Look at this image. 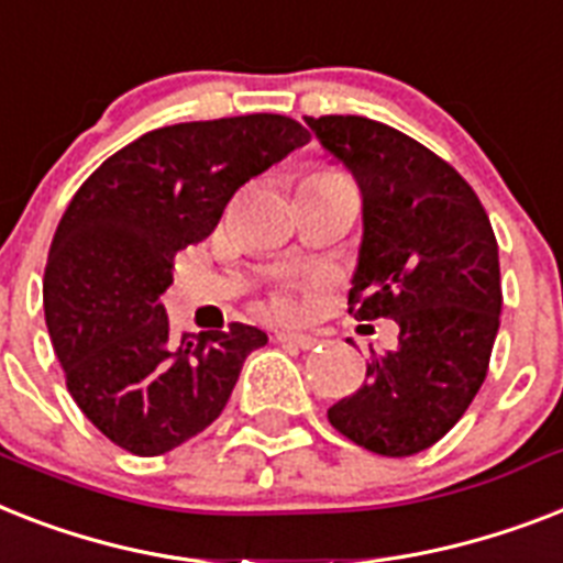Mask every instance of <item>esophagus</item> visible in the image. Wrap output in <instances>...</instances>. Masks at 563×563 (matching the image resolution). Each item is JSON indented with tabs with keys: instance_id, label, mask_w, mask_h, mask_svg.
I'll return each mask as SVG.
<instances>
[{
	"instance_id": "obj_1",
	"label": "esophagus",
	"mask_w": 563,
	"mask_h": 563,
	"mask_svg": "<svg viewBox=\"0 0 563 563\" xmlns=\"http://www.w3.org/2000/svg\"><path fill=\"white\" fill-rule=\"evenodd\" d=\"M277 341H280V344L300 346V350H314V346H318V335H303V332H280Z\"/></svg>"
}]
</instances>
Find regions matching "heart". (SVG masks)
Segmentation results:
<instances>
[{
    "label": "heart",
    "mask_w": 563,
    "mask_h": 563,
    "mask_svg": "<svg viewBox=\"0 0 563 563\" xmlns=\"http://www.w3.org/2000/svg\"><path fill=\"white\" fill-rule=\"evenodd\" d=\"M329 176H338V173L332 170H314L312 176H306V181H312V178H329ZM274 312L277 314H295L297 312V303L291 300V297L280 295L277 300H274Z\"/></svg>",
    "instance_id": "obj_1"
}]
</instances>
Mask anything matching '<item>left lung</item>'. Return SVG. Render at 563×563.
<instances>
[{
	"instance_id": "1",
	"label": "left lung",
	"mask_w": 563,
	"mask_h": 563,
	"mask_svg": "<svg viewBox=\"0 0 563 563\" xmlns=\"http://www.w3.org/2000/svg\"><path fill=\"white\" fill-rule=\"evenodd\" d=\"M306 123L361 187L350 312L399 323V344L369 358L367 382L329 422L373 454H419L486 382L504 306L495 231L472 185L405 132L361 115Z\"/></svg>"
}]
</instances>
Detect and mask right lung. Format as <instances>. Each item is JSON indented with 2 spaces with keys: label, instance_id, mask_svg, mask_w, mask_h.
I'll return each mask as SVG.
<instances>
[{
  "label": "right lung",
  "instance_id": "right-lung-1",
  "mask_svg": "<svg viewBox=\"0 0 563 563\" xmlns=\"http://www.w3.org/2000/svg\"><path fill=\"white\" fill-rule=\"evenodd\" d=\"M306 141L266 112L173 123L109 155L68 202L45 263V323L71 399L123 451L158 456L202 433L268 341L249 323L176 341L162 295L176 251Z\"/></svg>",
  "mask_w": 563,
  "mask_h": 563
}]
</instances>
